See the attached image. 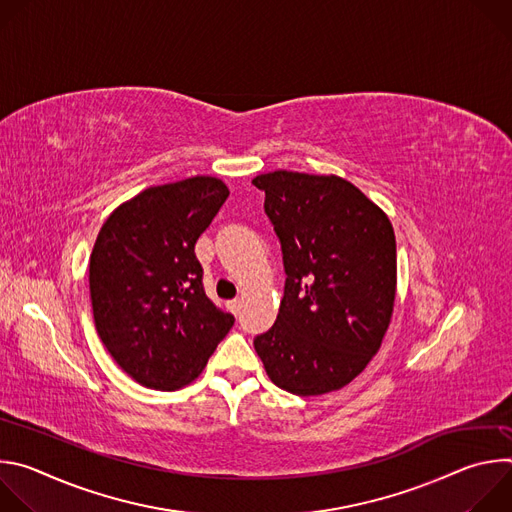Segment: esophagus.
I'll list each match as a JSON object with an SVG mask.
<instances>
[{"label":"esophagus","instance_id":"esophagus-1","mask_svg":"<svg viewBox=\"0 0 512 512\" xmlns=\"http://www.w3.org/2000/svg\"><path fill=\"white\" fill-rule=\"evenodd\" d=\"M241 298H237V300H233V302H229V308H231V312L235 314V316H239V312H241Z\"/></svg>","mask_w":512,"mask_h":512}]
</instances>
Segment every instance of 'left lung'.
Returning a JSON list of instances; mask_svg holds the SVG:
<instances>
[{"instance_id": "obj_1", "label": "left lung", "mask_w": 512, "mask_h": 512, "mask_svg": "<svg viewBox=\"0 0 512 512\" xmlns=\"http://www.w3.org/2000/svg\"><path fill=\"white\" fill-rule=\"evenodd\" d=\"M253 184L265 192L287 275L277 320L255 350L287 393L338 391L367 369L393 316V225L340 176L277 170Z\"/></svg>"}]
</instances>
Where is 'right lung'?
I'll use <instances>...</instances> for the list:
<instances>
[{
  "label": "right lung",
  "instance_id": "right-lung-1",
  "mask_svg": "<svg viewBox=\"0 0 512 512\" xmlns=\"http://www.w3.org/2000/svg\"><path fill=\"white\" fill-rule=\"evenodd\" d=\"M227 196L212 176L150 186L117 206L97 235L89 263L95 326L143 387L190 385L235 324L206 298L194 253Z\"/></svg>",
  "mask_w": 512,
  "mask_h": 512
}]
</instances>
